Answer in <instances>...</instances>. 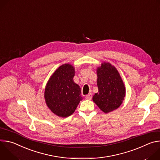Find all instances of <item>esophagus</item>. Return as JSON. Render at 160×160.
<instances>
[{
	"instance_id": "obj_1",
	"label": "esophagus",
	"mask_w": 160,
	"mask_h": 160,
	"mask_svg": "<svg viewBox=\"0 0 160 160\" xmlns=\"http://www.w3.org/2000/svg\"><path fill=\"white\" fill-rule=\"evenodd\" d=\"M92 94H91V93L87 94V95L85 96V98H86L87 99H88V100H90L91 99H92Z\"/></svg>"
}]
</instances>
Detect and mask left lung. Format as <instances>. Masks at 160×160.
I'll return each instance as SVG.
<instances>
[{
	"label": "left lung",
	"instance_id": "obj_1",
	"mask_svg": "<svg viewBox=\"0 0 160 160\" xmlns=\"http://www.w3.org/2000/svg\"><path fill=\"white\" fill-rule=\"evenodd\" d=\"M98 92L93 101L105 113L118 108L124 100L126 89L117 68L109 62H104L97 68Z\"/></svg>",
	"mask_w": 160,
	"mask_h": 160
}]
</instances>
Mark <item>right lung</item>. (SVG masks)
<instances>
[{"label":"right lung","instance_id":"1","mask_svg":"<svg viewBox=\"0 0 160 160\" xmlns=\"http://www.w3.org/2000/svg\"><path fill=\"white\" fill-rule=\"evenodd\" d=\"M75 74V68L72 64H62L51 76L45 86V103L59 117L72 115L83 99L80 86L73 81Z\"/></svg>","mask_w":160,"mask_h":160}]
</instances>
